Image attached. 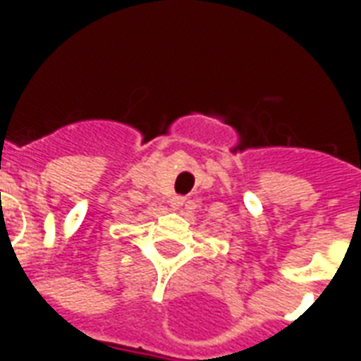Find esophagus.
<instances>
[{
    "label": "esophagus",
    "mask_w": 361,
    "mask_h": 361,
    "mask_svg": "<svg viewBox=\"0 0 361 361\" xmlns=\"http://www.w3.org/2000/svg\"><path fill=\"white\" fill-rule=\"evenodd\" d=\"M183 202H185V198L183 197H174L172 200H170V204H172V208H180V206H183Z\"/></svg>",
    "instance_id": "34e87169"
}]
</instances>
